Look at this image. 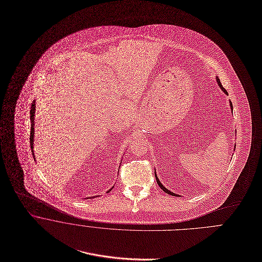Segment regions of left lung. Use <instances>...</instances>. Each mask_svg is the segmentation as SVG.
Masks as SVG:
<instances>
[{
    "mask_svg": "<svg viewBox=\"0 0 262 262\" xmlns=\"http://www.w3.org/2000/svg\"><path fill=\"white\" fill-rule=\"evenodd\" d=\"M216 78V82H217V85L220 86V88L222 89V91L225 93V94H227L228 95V92L226 91V89L223 87V85H222V83H221V81H220V79H219V77H215ZM230 107H231V110H232V112H233V105H232V102L230 101ZM155 177H156V180H157L158 185L161 187V189H163V191L164 192H166V193H168V194H170V195H174V196H180V195H178V194H176V193H174V192H172V191H170V190H168L161 182H160V180H159V178H158L157 174H156V172H155Z\"/></svg>",
    "mask_w": 262,
    "mask_h": 262,
    "instance_id": "8db88e82",
    "label": "left lung"
}]
</instances>
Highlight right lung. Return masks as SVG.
Returning <instances> with one entry per match:
<instances>
[{
    "instance_id": "add662e5",
    "label": "right lung",
    "mask_w": 262,
    "mask_h": 262,
    "mask_svg": "<svg viewBox=\"0 0 262 262\" xmlns=\"http://www.w3.org/2000/svg\"><path fill=\"white\" fill-rule=\"evenodd\" d=\"M35 100H33L32 104H31V110H30V122H31V129H30V146H31V151H32V155L33 157L34 156V151H33V145H34V113H35ZM35 160V158H34ZM112 188H110L109 190H107V193L109 191H111ZM95 196L93 198H89V199H94Z\"/></svg>"
}]
</instances>
